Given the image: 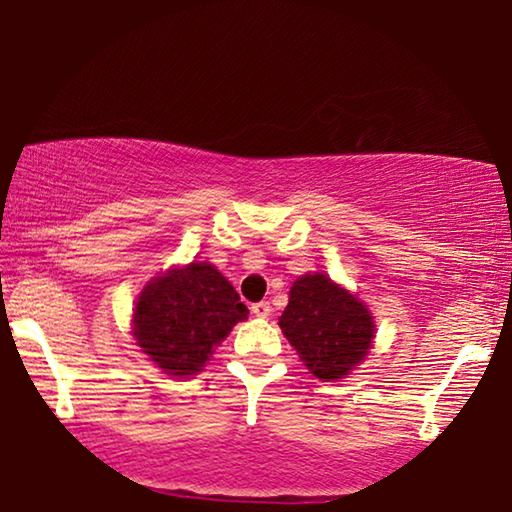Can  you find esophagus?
Segmentation results:
<instances>
[{
	"label": "esophagus",
	"instance_id": "1",
	"mask_svg": "<svg viewBox=\"0 0 512 512\" xmlns=\"http://www.w3.org/2000/svg\"><path fill=\"white\" fill-rule=\"evenodd\" d=\"M251 312H254V317H261V319H265V317H268V314L272 312V307H270L268 300H261V303H254V305H251Z\"/></svg>",
	"mask_w": 512,
	"mask_h": 512
}]
</instances>
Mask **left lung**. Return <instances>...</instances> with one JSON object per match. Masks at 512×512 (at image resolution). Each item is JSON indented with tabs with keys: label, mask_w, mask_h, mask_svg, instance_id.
Listing matches in <instances>:
<instances>
[{
	"label": "left lung",
	"mask_w": 512,
	"mask_h": 512,
	"mask_svg": "<svg viewBox=\"0 0 512 512\" xmlns=\"http://www.w3.org/2000/svg\"><path fill=\"white\" fill-rule=\"evenodd\" d=\"M279 326L319 380L345 377L373 342V317L352 293L324 275H305L291 286Z\"/></svg>",
	"instance_id": "8db88e82"
}]
</instances>
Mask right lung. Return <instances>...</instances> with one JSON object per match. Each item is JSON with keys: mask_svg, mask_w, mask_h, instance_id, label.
I'll return each instance as SVG.
<instances>
[{"mask_svg": "<svg viewBox=\"0 0 512 512\" xmlns=\"http://www.w3.org/2000/svg\"><path fill=\"white\" fill-rule=\"evenodd\" d=\"M247 307L226 277L209 263H191L156 277L135 307V338L165 373L188 377L209 361Z\"/></svg>", "mask_w": 512, "mask_h": 512, "instance_id": "right-lung-1", "label": "right lung"}]
</instances>
